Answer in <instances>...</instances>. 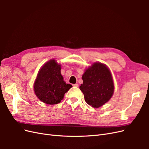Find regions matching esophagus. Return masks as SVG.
I'll list each match as a JSON object with an SVG mask.
<instances>
[{"instance_id":"1","label":"esophagus","mask_w":149,"mask_h":149,"mask_svg":"<svg viewBox=\"0 0 149 149\" xmlns=\"http://www.w3.org/2000/svg\"><path fill=\"white\" fill-rule=\"evenodd\" d=\"M73 86H74V87H78L79 86V84H73Z\"/></svg>"}]
</instances>
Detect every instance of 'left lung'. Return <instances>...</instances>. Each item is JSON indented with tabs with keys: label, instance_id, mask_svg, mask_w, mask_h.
<instances>
[{
	"label": "left lung",
	"instance_id": "obj_1",
	"mask_svg": "<svg viewBox=\"0 0 149 149\" xmlns=\"http://www.w3.org/2000/svg\"><path fill=\"white\" fill-rule=\"evenodd\" d=\"M79 89L85 101L94 108L102 106L111 98L114 93L112 75L107 67L95 63L84 72Z\"/></svg>",
	"mask_w": 149,
	"mask_h": 149
}]
</instances>
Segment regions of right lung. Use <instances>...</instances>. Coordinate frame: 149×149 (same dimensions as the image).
I'll return each instance as SVG.
<instances>
[{"mask_svg": "<svg viewBox=\"0 0 149 149\" xmlns=\"http://www.w3.org/2000/svg\"><path fill=\"white\" fill-rule=\"evenodd\" d=\"M61 66L55 60L43 65L34 83V91L40 101L47 104H56L63 99L65 94L72 87L66 84L61 74Z\"/></svg>", "mask_w": 149, "mask_h": 149, "instance_id": "1", "label": "right lung"}]
</instances>
